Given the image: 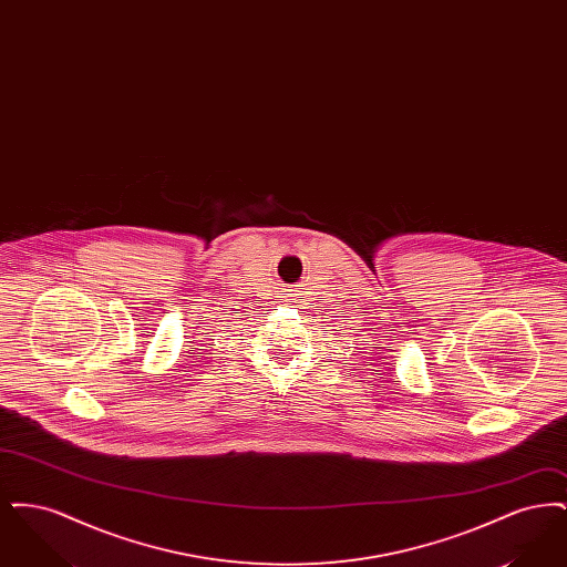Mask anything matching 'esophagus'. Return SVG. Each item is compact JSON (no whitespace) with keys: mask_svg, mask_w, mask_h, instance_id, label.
Segmentation results:
<instances>
[{"mask_svg":"<svg viewBox=\"0 0 567 567\" xmlns=\"http://www.w3.org/2000/svg\"><path fill=\"white\" fill-rule=\"evenodd\" d=\"M293 296H301V293H293Z\"/></svg>","mask_w":567,"mask_h":567,"instance_id":"obj_1","label":"esophagus"}]
</instances>
